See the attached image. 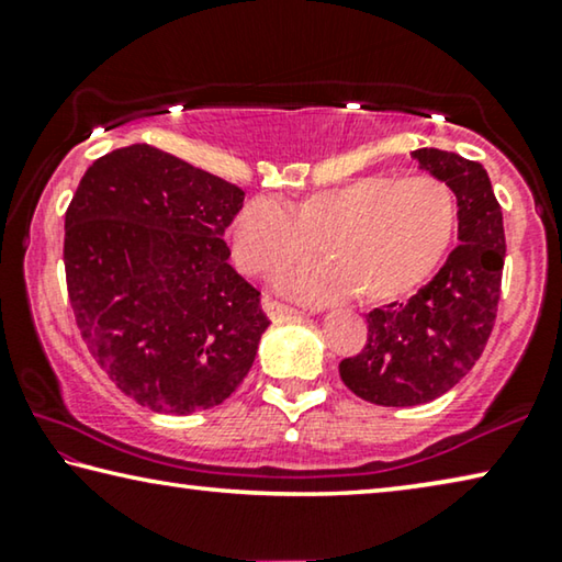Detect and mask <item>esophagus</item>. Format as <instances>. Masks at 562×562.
Wrapping results in <instances>:
<instances>
[{"instance_id": "obj_1", "label": "esophagus", "mask_w": 562, "mask_h": 562, "mask_svg": "<svg viewBox=\"0 0 562 562\" xmlns=\"http://www.w3.org/2000/svg\"><path fill=\"white\" fill-rule=\"evenodd\" d=\"M262 307H265V313L272 317V321H278V317H292V315H303V313H300L297 307H292V305H284V303H278V300H272V297H265V300H262Z\"/></svg>"}]
</instances>
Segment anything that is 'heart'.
Instances as JSON below:
<instances>
[{
  "instance_id": "1",
  "label": "heart",
  "mask_w": 562,
  "mask_h": 562,
  "mask_svg": "<svg viewBox=\"0 0 562 562\" xmlns=\"http://www.w3.org/2000/svg\"><path fill=\"white\" fill-rule=\"evenodd\" d=\"M459 224L449 183L434 176H363L305 196L290 212L278 199L255 196L232 222V252L249 274H278L317 252L288 288L310 303H333L361 290L389 303L416 290L447 257Z\"/></svg>"
}]
</instances>
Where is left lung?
I'll return each instance as SVG.
<instances>
[{
  "label": "left lung",
  "mask_w": 562,
  "mask_h": 562,
  "mask_svg": "<svg viewBox=\"0 0 562 562\" xmlns=\"http://www.w3.org/2000/svg\"><path fill=\"white\" fill-rule=\"evenodd\" d=\"M412 156L454 191L462 245L408 303L371 310L363 350L340 361L342 383L375 406L429 404L472 371L495 328L505 267L502 209L482 164L439 148Z\"/></svg>",
  "instance_id": "1"
}]
</instances>
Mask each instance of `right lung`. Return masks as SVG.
I'll list each match as a JSON object with an SVG mask.
<instances>
[{"instance_id":"obj_1","label":"right lung","mask_w":562,"mask_h":562,"mask_svg":"<svg viewBox=\"0 0 562 562\" xmlns=\"http://www.w3.org/2000/svg\"><path fill=\"white\" fill-rule=\"evenodd\" d=\"M245 191L148 144L100 156L65 214L67 295L115 386L158 414L227 401L267 330L259 292L227 262Z\"/></svg>"}]
</instances>
